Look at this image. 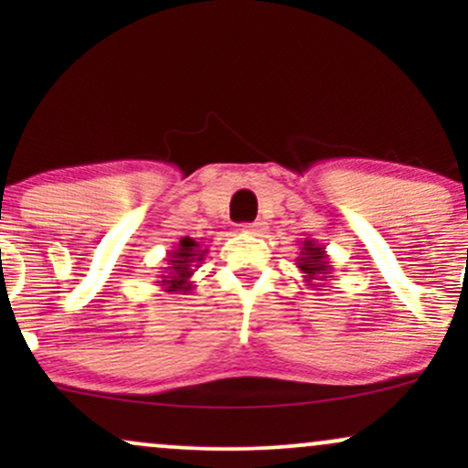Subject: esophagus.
<instances>
[{"label": "esophagus", "mask_w": 468, "mask_h": 468, "mask_svg": "<svg viewBox=\"0 0 468 468\" xmlns=\"http://www.w3.org/2000/svg\"><path fill=\"white\" fill-rule=\"evenodd\" d=\"M241 230H244L246 235H261L266 230V224L264 222H250V224H244Z\"/></svg>", "instance_id": "obj_1"}]
</instances>
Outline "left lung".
Returning <instances> with one entry per match:
<instances>
[{
  "instance_id": "8db88e82",
  "label": "left lung",
  "mask_w": 468,
  "mask_h": 468,
  "mask_svg": "<svg viewBox=\"0 0 468 468\" xmlns=\"http://www.w3.org/2000/svg\"><path fill=\"white\" fill-rule=\"evenodd\" d=\"M294 264L303 272V282L308 288L324 290L330 283V255L325 252V246H321L316 239L305 238L303 241H299V257L294 260Z\"/></svg>"
}]
</instances>
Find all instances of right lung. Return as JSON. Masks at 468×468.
<instances>
[{
  "instance_id": "add662e5",
  "label": "right lung",
  "mask_w": 468,
  "mask_h": 468,
  "mask_svg": "<svg viewBox=\"0 0 468 468\" xmlns=\"http://www.w3.org/2000/svg\"><path fill=\"white\" fill-rule=\"evenodd\" d=\"M208 249L202 241L193 238H182L178 244L174 246V250L166 252L165 266L160 268L158 282H154L155 286H160L165 292H176V294H186L193 290V272L202 266L204 257H207Z\"/></svg>"
}]
</instances>
